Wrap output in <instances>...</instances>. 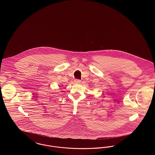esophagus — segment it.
Wrapping results in <instances>:
<instances>
[{
    "label": "esophagus",
    "mask_w": 155,
    "mask_h": 155,
    "mask_svg": "<svg viewBox=\"0 0 155 155\" xmlns=\"http://www.w3.org/2000/svg\"><path fill=\"white\" fill-rule=\"evenodd\" d=\"M74 82H75V83H77V84H79V83L81 82V81H80V80H75Z\"/></svg>",
    "instance_id": "esophagus-1"
}]
</instances>
